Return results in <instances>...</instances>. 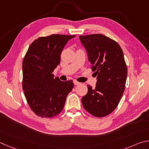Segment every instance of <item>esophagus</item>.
I'll return each mask as SVG.
<instances>
[{"label":"esophagus","mask_w":149,"mask_h":149,"mask_svg":"<svg viewBox=\"0 0 149 149\" xmlns=\"http://www.w3.org/2000/svg\"><path fill=\"white\" fill-rule=\"evenodd\" d=\"M74 83L75 85H79V84H81L79 82H78V81H77L76 80H74Z\"/></svg>","instance_id":"esophagus-1"}]
</instances>
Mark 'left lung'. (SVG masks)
Listing matches in <instances>:
<instances>
[{"mask_svg":"<svg viewBox=\"0 0 149 149\" xmlns=\"http://www.w3.org/2000/svg\"><path fill=\"white\" fill-rule=\"evenodd\" d=\"M88 53L97 83L81 99L84 109L97 118L111 113L118 107L125 88L127 66L119 44L102 34L80 36Z\"/></svg>","mask_w":149,"mask_h":149,"instance_id":"left-lung-1","label":"left lung"}]
</instances>
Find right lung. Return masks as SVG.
<instances>
[{"label": "right lung", "instance_id": "add662e5", "mask_svg": "<svg viewBox=\"0 0 149 149\" xmlns=\"http://www.w3.org/2000/svg\"><path fill=\"white\" fill-rule=\"evenodd\" d=\"M68 35L40 37L29 46L22 61V86L32 111L40 118H52L65 106L67 95L74 88L73 81H61L54 77L61 54L69 40Z\"/></svg>", "mask_w": 149, "mask_h": 149}]
</instances>
